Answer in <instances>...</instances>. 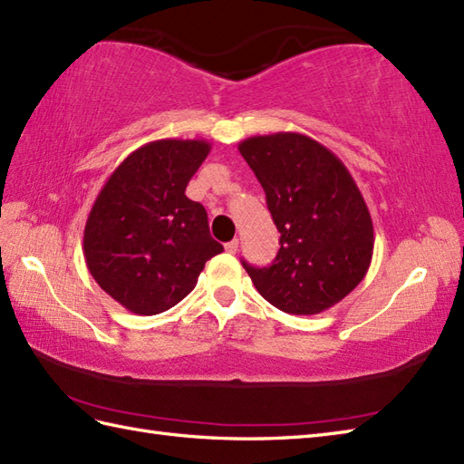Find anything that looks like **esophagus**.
<instances>
[{"label":"esophagus","instance_id":"obj_1","mask_svg":"<svg viewBox=\"0 0 464 464\" xmlns=\"http://www.w3.org/2000/svg\"><path fill=\"white\" fill-rule=\"evenodd\" d=\"M237 249H239V241H237V239H233V241H229V243H225V251H227L229 255H235Z\"/></svg>","mask_w":464,"mask_h":464}]
</instances>
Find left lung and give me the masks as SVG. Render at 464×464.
Wrapping results in <instances>:
<instances>
[{
	"instance_id": "8db88e82",
	"label": "left lung",
	"mask_w": 464,
	"mask_h": 464,
	"mask_svg": "<svg viewBox=\"0 0 464 464\" xmlns=\"http://www.w3.org/2000/svg\"><path fill=\"white\" fill-rule=\"evenodd\" d=\"M239 152L266 193L281 233L271 266L243 261L255 288L288 314H320L362 283L373 255V223L348 168L310 136H253Z\"/></svg>"
}]
</instances>
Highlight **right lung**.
<instances>
[{"label":"right lung","mask_w":464,"mask_h":464,"mask_svg":"<svg viewBox=\"0 0 464 464\" xmlns=\"http://www.w3.org/2000/svg\"><path fill=\"white\" fill-rule=\"evenodd\" d=\"M206 140H156L134 150L106 179L84 225L82 251L106 295L140 316L186 298L223 245L208 211L186 196L208 158Z\"/></svg>","instance_id":"obj_1"}]
</instances>
